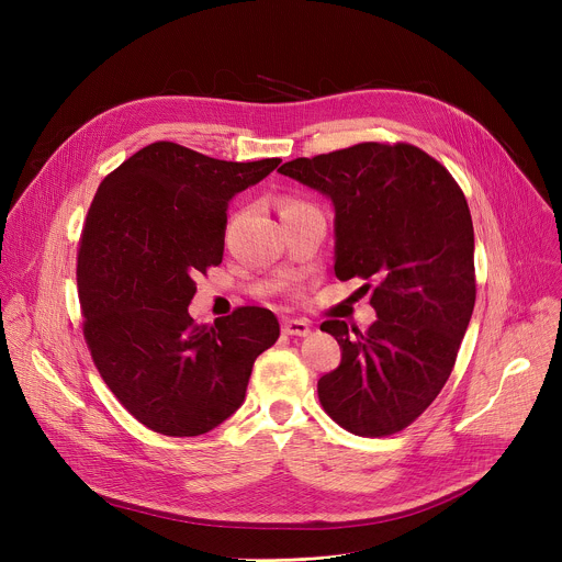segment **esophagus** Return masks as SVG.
Wrapping results in <instances>:
<instances>
[{
  "mask_svg": "<svg viewBox=\"0 0 562 562\" xmlns=\"http://www.w3.org/2000/svg\"><path fill=\"white\" fill-rule=\"evenodd\" d=\"M282 331H284L286 336H300V338H304V336L311 334V327H308V323H304V319H284V323H282Z\"/></svg>",
  "mask_w": 562,
  "mask_h": 562,
  "instance_id": "esophagus-1",
  "label": "esophagus"
}]
</instances>
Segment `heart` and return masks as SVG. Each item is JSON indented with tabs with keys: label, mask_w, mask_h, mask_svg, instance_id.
<instances>
[{
	"label": "heart",
	"mask_w": 562,
	"mask_h": 562,
	"mask_svg": "<svg viewBox=\"0 0 562 562\" xmlns=\"http://www.w3.org/2000/svg\"><path fill=\"white\" fill-rule=\"evenodd\" d=\"M291 204H300V202H295V200H284V202H282V209H284V206H291Z\"/></svg>",
	"instance_id": "1"
}]
</instances>
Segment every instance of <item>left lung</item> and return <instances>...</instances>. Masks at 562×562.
Here are the masks:
<instances>
[{"label":"left lung","mask_w":562,"mask_h":562,"mask_svg":"<svg viewBox=\"0 0 562 562\" xmlns=\"http://www.w3.org/2000/svg\"><path fill=\"white\" fill-rule=\"evenodd\" d=\"M278 171L331 198L336 276L373 289L378 319L364 334L342 319L319 325L342 349L340 367L317 380L319 405L356 436L403 431L449 380L473 313L464 193L438 159L405 142H362Z\"/></svg>","instance_id":"obj_1"}]
</instances>
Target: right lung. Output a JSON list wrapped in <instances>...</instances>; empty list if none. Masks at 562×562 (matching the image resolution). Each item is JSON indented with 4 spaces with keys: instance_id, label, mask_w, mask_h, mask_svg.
<instances>
[{
    "instance_id": "obj_1",
    "label": "right lung",
    "mask_w": 562,
    "mask_h": 562,
    "mask_svg": "<svg viewBox=\"0 0 562 562\" xmlns=\"http://www.w3.org/2000/svg\"><path fill=\"white\" fill-rule=\"evenodd\" d=\"M280 157L224 162L153 142L100 184L77 249V293L93 362L144 427L202 436L245 403L256 358L276 345L278 317L239 306L195 325V276L224 254L226 209Z\"/></svg>"
}]
</instances>
